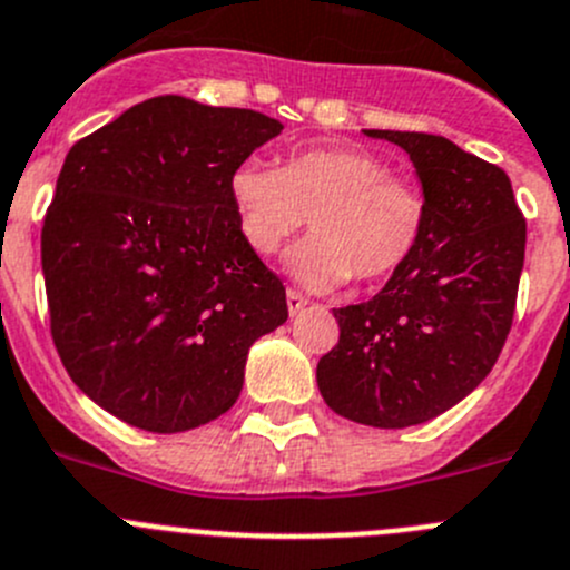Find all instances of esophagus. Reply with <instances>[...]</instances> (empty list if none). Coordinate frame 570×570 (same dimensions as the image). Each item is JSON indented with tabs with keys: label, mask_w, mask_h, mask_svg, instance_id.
I'll use <instances>...</instances> for the list:
<instances>
[{
	"label": "esophagus",
	"mask_w": 570,
	"mask_h": 570,
	"mask_svg": "<svg viewBox=\"0 0 570 570\" xmlns=\"http://www.w3.org/2000/svg\"><path fill=\"white\" fill-rule=\"evenodd\" d=\"M306 303H309V297H303L301 292L292 289V286L286 289V306H289V315H297V312H301Z\"/></svg>",
	"instance_id": "34e87169"
}]
</instances>
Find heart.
Masks as SVG:
<instances>
[{
    "instance_id": "heart-1",
    "label": "heart",
    "mask_w": 570,
    "mask_h": 570,
    "mask_svg": "<svg viewBox=\"0 0 570 570\" xmlns=\"http://www.w3.org/2000/svg\"><path fill=\"white\" fill-rule=\"evenodd\" d=\"M238 230L273 255L309 225L315 236L289 255L306 286L328 289L354 275L376 284L407 267L428 230V199L411 179L360 148H301L284 168L238 165L230 179Z\"/></svg>"
}]
</instances>
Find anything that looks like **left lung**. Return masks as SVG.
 <instances>
[{
	"label": "left lung",
	"instance_id": "obj_1",
	"mask_svg": "<svg viewBox=\"0 0 570 570\" xmlns=\"http://www.w3.org/2000/svg\"><path fill=\"white\" fill-rule=\"evenodd\" d=\"M411 154L428 230L407 267L365 303L334 309L317 363L326 405L371 428H411L475 391L501 357L518 303L525 219L507 171L424 131H380Z\"/></svg>",
	"mask_w": 570,
	"mask_h": 570
}]
</instances>
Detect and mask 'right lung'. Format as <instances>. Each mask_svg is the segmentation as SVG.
Segmentation results:
<instances>
[{"instance_id": "1", "label": "right lung", "mask_w": 570, "mask_h": 570, "mask_svg": "<svg viewBox=\"0 0 570 570\" xmlns=\"http://www.w3.org/2000/svg\"><path fill=\"white\" fill-rule=\"evenodd\" d=\"M281 129L163 95L69 148L41 227L50 334L111 416L151 433L219 419L249 345L289 317L230 196L238 165Z\"/></svg>"}]
</instances>
